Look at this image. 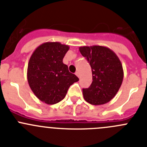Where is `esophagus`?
I'll return each instance as SVG.
<instances>
[{
  "label": "esophagus",
  "instance_id": "1",
  "mask_svg": "<svg viewBox=\"0 0 147 147\" xmlns=\"http://www.w3.org/2000/svg\"><path fill=\"white\" fill-rule=\"evenodd\" d=\"M75 75H76L78 77V78H79V76H80V75H79V72H75Z\"/></svg>",
  "mask_w": 147,
  "mask_h": 147
}]
</instances>
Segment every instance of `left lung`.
<instances>
[{
  "label": "left lung",
  "mask_w": 147,
  "mask_h": 147,
  "mask_svg": "<svg viewBox=\"0 0 147 147\" xmlns=\"http://www.w3.org/2000/svg\"><path fill=\"white\" fill-rule=\"evenodd\" d=\"M79 51L92 70V83L88 88L83 89L84 99L90 105H105L115 96L123 83L121 61L113 51L105 46H81Z\"/></svg>",
  "instance_id": "left-lung-1"
}]
</instances>
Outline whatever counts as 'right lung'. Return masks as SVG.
Masks as SVG:
<instances>
[{
	"instance_id": "obj_1",
	"label": "right lung",
	"mask_w": 147,
	"mask_h": 147,
	"mask_svg": "<svg viewBox=\"0 0 147 147\" xmlns=\"http://www.w3.org/2000/svg\"><path fill=\"white\" fill-rule=\"evenodd\" d=\"M69 49V46L59 42H46L34 51L29 60V86L37 98L47 105L61 101L69 86L79 80L63 63Z\"/></svg>"
}]
</instances>
